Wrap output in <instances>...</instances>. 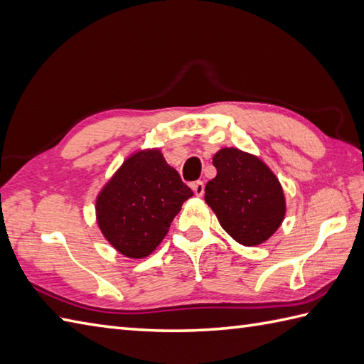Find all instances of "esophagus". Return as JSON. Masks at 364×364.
I'll return each instance as SVG.
<instances>
[{"label":"esophagus","mask_w":364,"mask_h":364,"mask_svg":"<svg viewBox=\"0 0 364 364\" xmlns=\"http://www.w3.org/2000/svg\"><path fill=\"white\" fill-rule=\"evenodd\" d=\"M191 188H192V191L193 192H196V196L197 197H201L203 196V193H205V183H203V181H196V183H192L191 184Z\"/></svg>","instance_id":"obj_1"}]
</instances>
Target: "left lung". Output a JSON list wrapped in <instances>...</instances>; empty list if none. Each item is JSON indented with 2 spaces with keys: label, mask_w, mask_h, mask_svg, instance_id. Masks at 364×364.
Wrapping results in <instances>:
<instances>
[{
  "label": "left lung",
  "mask_w": 364,
  "mask_h": 364,
  "mask_svg": "<svg viewBox=\"0 0 364 364\" xmlns=\"http://www.w3.org/2000/svg\"><path fill=\"white\" fill-rule=\"evenodd\" d=\"M213 163L217 176L208 181L205 200L222 228L245 247L264 243L285 215L281 183L259 158L239 149H222Z\"/></svg>",
  "instance_id": "obj_1"
}]
</instances>
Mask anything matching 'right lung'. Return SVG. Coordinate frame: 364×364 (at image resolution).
I'll use <instances>...</instances> for the list:
<instances>
[{
    "mask_svg": "<svg viewBox=\"0 0 364 364\" xmlns=\"http://www.w3.org/2000/svg\"><path fill=\"white\" fill-rule=\"evenodd\" d=\"M193 192L159 150L132 155L107 183L96 201L100 231L132 259L149 256Z\"/></svg>",
    "mask_w": 364,
    "mask_h": 364,
    "instance_id": "1",
    "label": "right lung"
}]
</instances>
